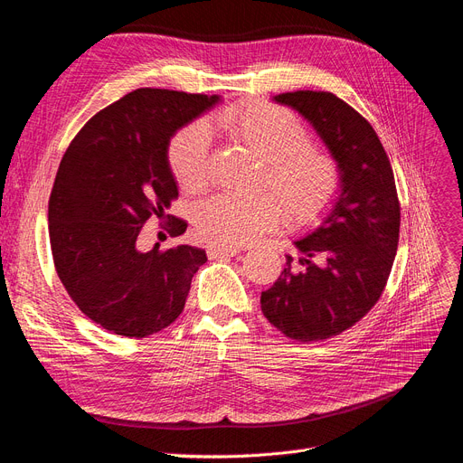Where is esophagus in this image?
I'll return each instance as SVG.
<instances>
[{"label":"esophagus","mask_w":463,"mask_h":463,"mask_svg":"<svg viewBox=\"0 0 463 463\" xmlns=\"http://www.w3.org/2000/svg\"><path fill=\"white\" fill-rule=\"evenodd\" d=\"M241 252V249H237V247H224V245H209L207 247V254L211 256V258H222V256H235V254H239Z\"/></svg>","instance_id":"esophagus-1"}]
</instances>
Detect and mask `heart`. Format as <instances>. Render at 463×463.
I'll return each mask as SVG.
<instances>
[{"mask_svg": "<svg viewBox=\"0 0 463 463\" xmlns=\"http://www.w3.org/2000/svg\"><path fill=\"white\" fill-rule=\"evenodd\" d=\"M211 127L232 142L245 146L262 161L258 184L271 194H222L201 203L195 213L197 233L214 245L237 247L275 230L287 216L292 226L317 222L342 192L338 159L311 146L307 125L290 109L271 102H249L222 109ZM209 133L201 123L180 128L169 146L171 171L188 194L209 184Z\"/></svg>", "mask_w": 463, "mask_h": 463, "instance_id": "obj_1", "label": "heart"}]
</instances>
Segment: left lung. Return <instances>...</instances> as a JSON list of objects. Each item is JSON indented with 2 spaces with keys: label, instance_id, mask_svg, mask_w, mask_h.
Masks as SVG:
<instances>
[{
  "label": "left lung",
  "instance_id": "obj_1",
  "mask_svg": "<svg viewBox=\"0 0 463 463\" xmlns=\"http://www.w3.org/2000/svg\"><path fill=\"white\" fill-rule=\"evenodd\" d=\"M316 127L342 169V194L323 224L296 241L298 258L262 292V313L285 336L317 342L342 335L374 307L399 245L401 203L390 157L357 109L326 90L275 97Z\"/></svg>",
  "mask_w": 463,
  "mask_h": 463
}]
</instances>
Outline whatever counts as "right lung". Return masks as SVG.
<instances>
[{"label": "right lung", "mask_w": 463, "mask_h": 463, "mask_svg": "<svg viewBox=\"0 0 463 463\" xmlns=\"http://www.w3.org/2000/svg\"><path fill=\"white\" fill-rule=\"evenodd\" d=\"M218 97L144 87L92 116L73 137L49 197L54 269L85 317L125 338L167 328L186 304L205 250L142 252L152 216L171 237L186 220L165 216L178 199L167 161L171 137Z\"/></svg>", "instance_id": "add662e5"}]
</instances>
